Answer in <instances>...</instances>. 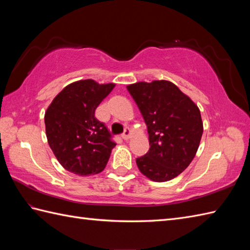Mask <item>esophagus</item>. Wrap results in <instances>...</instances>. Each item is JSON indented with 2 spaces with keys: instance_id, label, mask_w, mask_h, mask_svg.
Wrapping results in <instances>:
<instances>
[{
  "instance_id": "1",
  "label": "esophagus",
  "mask_w": 250,
  "mask_h": 250,
  "mask_svg": "<svg viewBox=\"0 0 250 250\" xmlns=\"http://www.w3.org/2000/svg\"><path fill=\"white\" fill-rule=\"evenodd\" d=\"M131 134H132V132H131V130L129 129V128H125V132L124 133L121 134V137H122V140H125V141H126V140H129L130 137H131Z\"/></svg>"
}]
</instances>
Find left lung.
Instances as JSON below:
<instances>
[{
  "label": "left lung",
  "mask_w": 250,
  "mask_h": 250,
  "mask_svg": "<svg viewBox=\"0 0 250 250\" xmlns=\"http://www.w3.org/2000/svg\"><path fill=\"white\" fill-rule=\"evenodd\" d=\"M144 118L150 148L136 159L137 167L157 183L175 178L193 160L203 134L198 106L168 81L126 86Z\"/></svg>",
  "instance_id": "left-lung-1"
}]
</instances>
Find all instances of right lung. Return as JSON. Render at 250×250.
Instances as JSON below:
<instances>
[{"label": "right lung", "instance_id": "right-lung-1", "mask_svg": "<svg viewBox=\"0 0 250 250\" xmlns=\"http://www.w3.org/2000/svg\"><path fill=\"white\" fill-rule=\"evenodd\" d=\"M115 83L93 79L72 83L52 100L45 113L46 136L57 160L81 176L105 168L116 143L94 113Z\"/></svg>", "mask_w": 250, "mask_h": 250}]
</instances>
